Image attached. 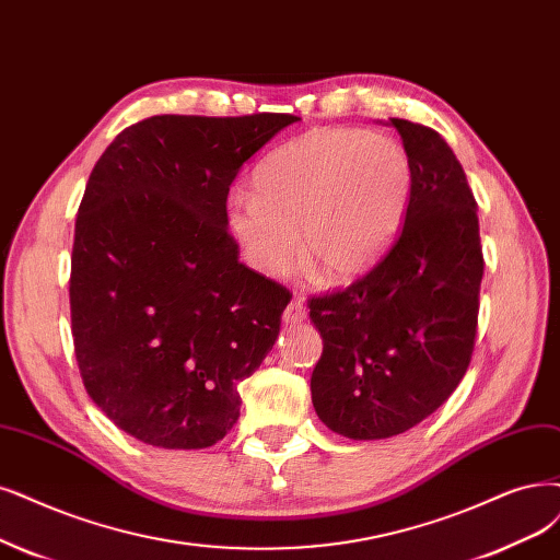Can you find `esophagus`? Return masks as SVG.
Listing matches in <instances>:
<instances>
[{
  "label": "esophagus",
  "instance_id": "obj_1",
  "mask_svg": "<svg viewBox=\"0 0 560 560\" xmlns=\"http://www.w3.org/2000/svg\"><path fill=\"white\" fill-rule=\"evenodd\" d=\"M304 318H306V306H304V300L298 295V298H293L291 302H288L285 312H283V323L295 325V323H300Z\"/></svg>",
  "mask_w": 560,
  "mask_h": 560
}]
</instances>
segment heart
<instances>
[{"label":"heart","mask_w":560,"mask_h":560,"mask_svg":"<svg viewBox=\"0 0 560 560\" xmlns=\"http://www.w3.org/2000/svg\"><path fill=\"white\" fill-rule=\"evenodd\" d=\"M410 159L392 136L353 129L308 131L260 161L252 196L235 194L228 221L246 260L267 277L298 262L335 281L378 260L404 221Z\"/></svg>","instance_id":"heart-1"}]
</instances>
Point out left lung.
Here are the masks:
<instances>
[{"mask_svg": "<svg viewBox=\"0 0 560 560\" xmlns=\"http://www.w3.org/2000/svg\"><path fill=\"white\" fill-rule=\"evenodd\" d=\"M412 184L401 231L343 291L316 295L318 418L353 441L397 436L462 383L478 335L485 258L478 202L439 131L392 117Z\"/></svg>", "mask_w": 560, "mask_h": 560, "instance_id": "8db88e82", "label": "left lung"}]
</instances>
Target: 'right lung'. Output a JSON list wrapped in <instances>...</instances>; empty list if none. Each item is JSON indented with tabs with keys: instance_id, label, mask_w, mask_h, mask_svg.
<instances>
[{
	"instance_id": "obj_1",
	"label": "right lung",
	"mask_w": 560,
	"mask_h": 560,
	"mask_svg": "<svg viewBox=\"0 0 560 560\" xmlns=\"http://www.w3.org/2000/svg\"><path fill=\"white\" fill-rule=\"evenodd\" d=\"M300 117L154 115L96 161L75 217L73 353L92 401L133 439L202 450L240 418V381L275 346L285 288L237 260L228 191Z\"/></svg>"
}]
</instances>
